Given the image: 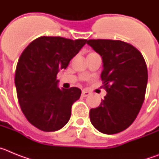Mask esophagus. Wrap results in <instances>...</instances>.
<instances>
[{"label":"esophagus","instance_id":"1","mask_svg":"<svg viewBox=\"0 0 159 159\" xmlns=\"http://www.w3.org/2000/svg\"><path fill=\"white\" fill-rule=\"evenodd\" d=\"M90 95V92H88L87 90H83L82 91V96L83 97H87Z\"/></svg>","mask_w":159,"mask_h":159}]
</instances>
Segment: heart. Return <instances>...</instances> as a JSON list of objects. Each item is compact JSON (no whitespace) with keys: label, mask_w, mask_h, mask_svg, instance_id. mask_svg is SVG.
Listing matches in <instances>:
<instances>
[{"label":"heart","mask_w":159,"mask_h":159,"mask_svg":"<svg viewBox=\"0 0 159 159\" xmlns=\"http://www.w3.org/2000/svg\"><path fill=\"white\" fill-rule=\"evenodd\" d=\"M91 54H94V53H91Z\"/></svg>","instance_id":"1"}]
</instances>
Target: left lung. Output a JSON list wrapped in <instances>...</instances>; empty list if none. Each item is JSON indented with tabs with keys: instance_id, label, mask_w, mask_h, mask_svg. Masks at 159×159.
Wrapping results in <instances>:
<instances>
[{
	"instance_id": "8db88e82",
	"label": "left lung",
	"mask_w": 159,
	"mask_h": 159,
	"mask_svg": "<svg viewBox=\"0 0 159 159\" xmlns=\"http://www.w3.org/2000/svg\"><path fill=\"white\" fill-rule=\"evenodd\" d=\"M87 43L102 57L101 79L107 92L100 105L90 110V120L101 133L117 134L132 124L144 102L145 60L137 48L121 40L98 39Z\"/></svg>"
}]
</instances>
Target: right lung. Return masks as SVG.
Wrapping results in <instances>:
<instances>
[{"label":"right lung","instance_id":"add662e5","mask_svg":"<svg viewBox=\"0 0 159 159\" xmlns=\"http://www.w3.org/2000/svg\"><path fill=\"white\" fill-rule=\"evenodd\" d=\"M86 41L40 36L20 55L15 73L16 94L22 112L36 128L56 131L69 121L71 106L80 99L81 90L60 89L57 75L67 68Z\"/></svg>","mask_w":159,"mask_h":159}]
</instances>
